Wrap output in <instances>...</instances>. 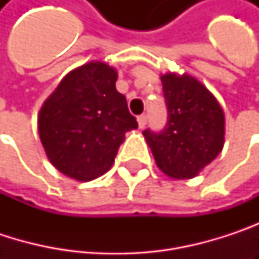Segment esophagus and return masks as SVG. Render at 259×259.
<instances>
[{
	"mask_svg": "<svg viewBox=\"0 0 259 259\" xmlns=\"http://www.w3.org/2000/svg\"><path fill=\"white\" fill-rule=\"evenodd\" d=\"M145 124H147V115H139L138 117V126H139V129H144Z\"/></svg>",
	"mask_w": 259,
	"mask_h": 259,
	"instance_id": "esophagus-1",
	"label": "esophagus"
}]
</instances>
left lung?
Listing matches in <instances>:
<instances>
[{"mask_svg":"<svg viewBox=\"0 0 259 259\" xmlns=\"http://www.w3.org/2000/svg\"><path fill=\"white\" fill-rule=\"evenodd\" d=\"M168 123L160 133L144 132L156 165L176 180L196 177L224 148L225 114L213 93L187 73L160 76Z\"/></svg>","mask_w":259,"mask_h":259,"instance_id":"8db88e82","label":"left lung"}]
</instances>
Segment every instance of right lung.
<instances>
[{"mask_svg": "<svg viewBox=\"0 0 259 259\" xmlns=\"http://www.w3.org/2000/svg\"><path fill=\"white\" fill-rule=\"evenodd\" d=\"M117 69L90 61L69 72L38 112V136L49 162L64 176L91 181L108 172L126 132L138 127Z\"/></svg>", "mask_w": 259, "mask_h": 259, "instance_id": "right-lung-1", "label": "right lung"}]
</instances>
